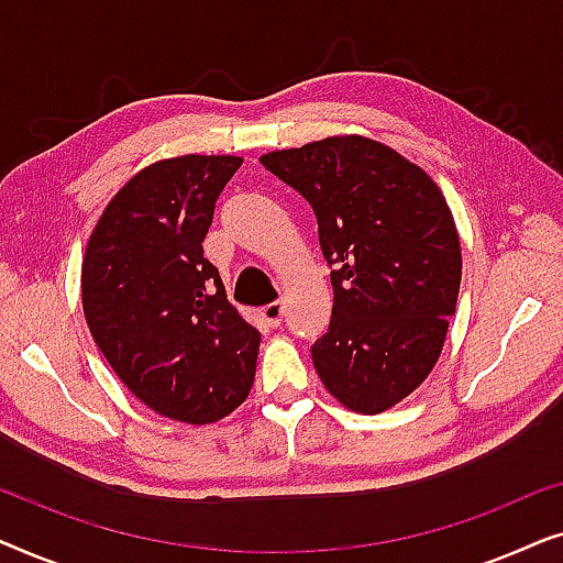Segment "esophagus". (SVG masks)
Instances as JSON below:
<instances>
[{
    "label": "esophagus",
    "mask_w": 563,
    "mask_h": 563,
    "mask_svg": "<svg viewBox=\"0 0 563 563\" xmlns=\"http://www.w3.org/2000/svg\"><path fill=\"white\" fill-rule=\"evenodd\" d=\"M282 314H284V305L282 302H272V305H266L264 310H261V318L268 322V328H279Z\"/></svg>",
    "instance_id": "34e87169"
}]
</instances>
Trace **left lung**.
Instances as JSON below:
<instances>
[{"label": "left lung", "mask_w": 563, "mask_h": 563, "mask_svg": "<svg viewBox=\"0 0 563 563\" xmlns=\"http://www.w3.org/2000/svg\"><path fill=\"white\" fill-rule=\"evenodd\" d=\"M318 218L333 318L312 345L325 389L353 412L389 410L441 356L461 287V243L443 191L364 135L261 156Z\"/></svg>", "instance_id": "8db88e82"}]
</instances>
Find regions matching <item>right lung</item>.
I'll list each match as a JSON object with an SVG mask.
<instances>
[{"label":"right lung","mask_w":563,"mask_h":563,"mask_svg":"<svg viewBox=\"0 0 563 563\" xmlns=\"http://www.w3.org/2000/svg\"><path fill=\"white\" fill-rule=\"evenodd\" d=\"M243 158L176 156L104 207L81 264L91 338L122 384L164 418L207 426L249 397L261 333L228 302L202 241Z\"/></svg>","instance_id":"1"}]
</instances>
